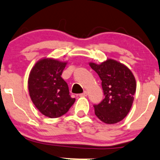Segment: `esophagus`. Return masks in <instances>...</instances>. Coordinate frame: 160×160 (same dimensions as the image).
<instances>
[{"mask_svg": "<svg viewBox=\"0 0 160 160\" xmlns=\"http://www.w3.org/2000/svg\"><path fill=\"white\" fill-rule=\"evenodd\" d=\"M87 95H88V92H87L86 91H84V92H82V93H81V94L79 95L80 96H87Z\"/></svg>", "mask_w": 160, "mask_h": 160, "instance_id": "obj_1", "label": "esophagus"}]
</instances>
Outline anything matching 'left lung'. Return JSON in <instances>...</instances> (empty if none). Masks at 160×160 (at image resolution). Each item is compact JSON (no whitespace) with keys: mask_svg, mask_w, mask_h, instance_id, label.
<instances>
[{"mask_svg":"<svg viewBox=\"0 0 160 160\" xmlns=\"http://www.w3.org/2000/svg\"><path fill=\"white\" fill-rule=\"evenodd\" d=\"M89 65L102 81L105 98L94 105L95 114L106 124H116L122 121L132 108L136 91V81L130 69L113 59L100 64Z\"/></svg>","mask_w":160,"mask_h":160,"instance_id":"1","label":"left lung"}]
</instances>
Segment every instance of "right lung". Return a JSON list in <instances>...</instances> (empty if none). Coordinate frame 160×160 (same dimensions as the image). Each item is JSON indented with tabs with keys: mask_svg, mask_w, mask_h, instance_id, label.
Segmentation results:
<instances>
[{
	"mask_svg": "<svg viewBox=\"0 0 160 160\" xmlns=\"http://www.w3.org/2000/svg\"><path fill=\"white\" fill-rule=\"evenodd\" d=\"M67 62L43 58L36 63L28 79V92L35 107L42 114L56 118L65 114L75 102L68 85L61 78Z\"/></svg>",
	"mask_w": 160,
	"mask_h": 160,
	"instance_id": "right-lung-1",
	"label": "right lung"
}]
</instances>
